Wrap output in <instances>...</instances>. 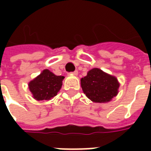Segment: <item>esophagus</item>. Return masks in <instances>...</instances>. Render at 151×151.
Listing matches in <instances>:
<instances>
[{"label": "esophagus", "instance_id": "1", "mask_svg": "<svg viewBox=\"0 0 151 151\" xmlns=\"http://www.w3.org/2000/svg\"><path fill=\"white\" fill-rule=\"evenodd\" d=\"M70 73H72V74H73V75H78V70H75V71H73V72H71Z\"/></svg>", "mask_w": 151, "mask_h": 151}]
</instances>
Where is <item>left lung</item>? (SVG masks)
Instances as JSON below:
<instances>
[{"mask_svg": "<svg viewBox=\"0 0 151 151\" xmlns=\"http://www.w3.org/2000/svg\"><path fill=\"white\" fill-rule=\"evenodd\" d=\"M81 86L86 95L95 103L111 100L117 95L119 88V83L115 77L97 68L90 70L87 75L81 79Z\"/></svg>", "mask_w": 151, "mask_h": 151, "instance_id": "1", "label": "left lung"}]
</instances>
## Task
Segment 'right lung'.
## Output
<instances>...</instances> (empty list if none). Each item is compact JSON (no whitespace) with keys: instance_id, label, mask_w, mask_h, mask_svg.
Returning <instances> with one entry per match:
<instances>
[{"instance_id":"right-lung-1","label":"right lung","mask_w":151,"mask_h":151,"mask_svg":"<svg viewBox=\"0 0 151 151\" xmlns=\"http://www.w3.org/2000/svg\"><path fill=\"white\" fill-rule=\"evenodd\" d=\"M64 76H56L48 69L29 83V89L36 100H49L57 95L62 86Z\"/></svg>"}]
</instances>
